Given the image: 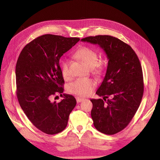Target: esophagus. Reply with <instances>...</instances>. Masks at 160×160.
Returning <instances> with one entry per match:
<instances>
[{"instance_id": "1", "label": "esophagus", "mask_w": 160, "mask_h": 160, "mask_svg": "<svg viewBox=\"0 0 160 160\" xmlns=\"http://www.w3.org/2000/svg\"><path fill=\"white\" fill-rule=\"evenodd\" d=\"M76 100H77V103H80V102H81L82 101H83L84 99L83 98H77Z\"/></svg>"}]
</instances>
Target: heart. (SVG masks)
Segmentation results:
<instances>
[{
  "instance_id": "heart-1",
  "label": "heart",
  "mask_w": 160,
  "mask_h": 160,
  "mask_svg": "<svg viewBox=\"0 0 160 160\" xmlns=\"http://www.w3.org/2000/svg\"><path fill=\"white\" fill-rule=\"evenodd\" d=\"M75 57L77 59L83 61L88 65L93 74L99 75L102 72L103 65L98 62V54L96 51L89 47H82L75 52ZM62 77L65 79H71L69 71V62L64 60L61 64ZM96 87V83L90 79H77L68 87V91L70 93L81 96L85 97L89 95L93 91Z\"/></svg>"
}]
</instances>
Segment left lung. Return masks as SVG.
<instances>
[{"mask_svg":"<svg viewBox=\"0 0 160 160\" xmlns=\"http://www.w3.org/2000/svg\"><path fill=\"white\" fill-rule=\"evenodd\" d=\"M81 41L99 45L107 55V71L96 92L103 99H91V115L99 132L115 134L127 127L141 103L143 94L141 64L132 48L116 37L98 35L83 38Z\"/></svg>","mask_w":160,"mask_h":160,"instance_id":"8db88e82","label":"left lung"}]
</instances>
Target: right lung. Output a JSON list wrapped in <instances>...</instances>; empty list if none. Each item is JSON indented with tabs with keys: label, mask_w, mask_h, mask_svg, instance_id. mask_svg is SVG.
<instances>
[{
	"label": "right lung",
	"mask_w": 160,
	"mask_h": 160,
	"mask_svg": "<svg viewBox=\"0 0 160 160\" xmlns=\"http://www.w3.org/2000/svg\"><path fill=\"white\" fill-rule=\"evenodd\" d=\"M80 40L47 34L23 48L16 65L17 96L22 109L35 126L47 134L63 131L77 101L63 94L59 103L52 95L63 93L65 83L59 65L61 57Z\"/></svg>",
	"instance_id": "right-lung-1"
}]
</instances>
